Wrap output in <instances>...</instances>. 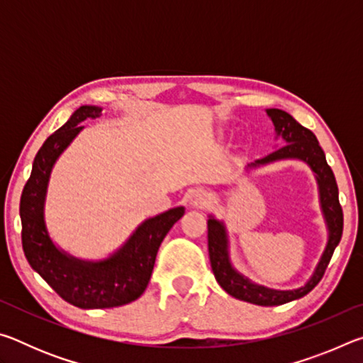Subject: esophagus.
<instances>
[{
    "instance_id": "1",
    "label": "esophagus",
    "mask_w": 363,
    "mask_h": 363,
    "mask_svg": "<svg viewBox=\"0 0 363 363\" xmlns=\"http://www.w3.org/2000/svg\"><path fill=\"white\" fill-rule=\"evenodd\" d=\"M189 200H190V205H192L194 208L205 206L206 201H208L206 190H203V189H195V190H192V192H190Z\"/></svg>"
}]
</instances>
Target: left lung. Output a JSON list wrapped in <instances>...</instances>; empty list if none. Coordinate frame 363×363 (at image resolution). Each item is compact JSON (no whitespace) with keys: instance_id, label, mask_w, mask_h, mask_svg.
Returning a JSON list of instances; mask_svg holds the SVG:
<instances>
[{"instance_id":"1","label":"left lung","mask_w":363,"mask_h":363,"mask_svg":"<svg viewBox=\"0 0 363 363\" xmlns=\"http://www.w3.org/2000/svg\"><path fill=\"white\" fill-rule=\"evenodd\" d=\"M266 113L274 123L275 134H277V138L284 139L285 145L269 153L267 157L256 160L255 163L248 164V168H257L262 164L280 162V160H301V162L309 164L318 184L320 208L328 227L327 247L323 250L314 274L311 275L304 286H299L296 290H272V288L253 284L245 275L237 272L230 262L229 238H227L225 225L223 220H218L214 216L208 219V251H210V262L214 277H216L220 288L230 296L257 306H280L303 298L304 294L314 290L315 285L322 280L331 256H333V251L342 235V208L340 205V196H337L335 174L328 167L327 158H325L322 147L318 145L315 134L299 125L290 113L284 112V110L267 108Z\"/></svg>"}]
</instances>
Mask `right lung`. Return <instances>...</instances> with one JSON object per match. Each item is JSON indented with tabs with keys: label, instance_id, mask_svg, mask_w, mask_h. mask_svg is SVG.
<instances>
[{
	"label": "right lung",
	"instance_id": "1",
	"mask_svg": "<svg viewBox=\"0 0 363 363\" xmlns=\"http://www.w3.org/2000/svg\"><path fill=\"white\" fill-rule=\"evenodd\" d=\"M101 112L102 108L96 106L79 107L45 140L22 190L19 210L22 248L28 264L60 298L82 309L118 307L136 301L149 285L160 245L186 211L184 206H177L145 219L121 248L101 261L78 259L56 247L45 220L49 177L60 153L83 130L79 123L97 118Z\"/></svg>",
	"mask_w": 363,
	"mask_h": 363
}]
</instances>
